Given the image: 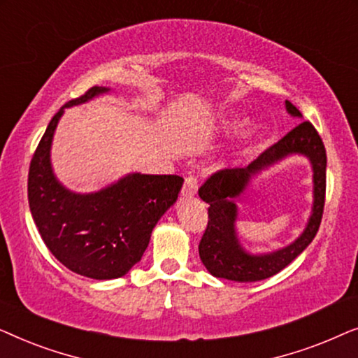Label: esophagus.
<instances>
[{"mask_svg": "<svg viewBox=\"0 0 358 358\" xmlns=\"http://www.w3.org/2000/svg\"><path fill=\"white\" fill-rule=\"evenodd\" d=\"M197 189H199V180L192 178H185V182H184V187H182V197L185 199H192L195 194H197Z\"/></svg>", "mask_w": 358, "mask_h": 358, "instance_id": "1", "label": "esophagus"}]
</instances>
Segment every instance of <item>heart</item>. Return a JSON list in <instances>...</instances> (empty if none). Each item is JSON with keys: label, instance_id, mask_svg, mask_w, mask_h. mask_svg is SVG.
Segmentation results:
<instances>
[{"label": "heart", "instance_id": "heart-1", "mask_svg": "<svg viewBox=\"0 0 358 358\" xmlns=\"http://www.w3.org/2000/svg\"><path fill=\"white\" fill-rule=\"evenodd\" d=\"M244 124H246V120H243V119H228L227 122H224L223 129L227 134L231 135V134H236V131L241 130Z\"/></svg>", "mask_w": 358, "mask_h": 358}]
</instances>
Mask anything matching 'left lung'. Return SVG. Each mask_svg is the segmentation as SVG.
Wrapping results in <instances>:
<instances>
[{"mask_svg":"<svg viewBox=\"0 0 358 358\" xmlns=\"http://www.w3.org/2000/svg\"><path fill=\"white\" fill-rule=\"evenodd\" d=\"M285 109L295 119L301 112L285 101ZM290 155H305L313 171V205L307 227L295 242L277 252L252 255L238 241L236 222L238 210L236 199L250 180ZM326 150L321 136L310 122H301L271 148L264 151L248 168L223 169L207 179L199 195L208 203V224L199 244L200 261L217 278L233 282H259L275 275L295 261L315 239L322 218L326 195Z\"/></svg>","mask_w":358,"mask_h":358,"instance_id":"1","label":"left lung"}]
</instances>
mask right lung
<instances>
[{
    "instance_id": "add662e5",
    "label": "right lung",
    "mask_w": 358,
    "mask_h": 358,
    "mask_svg": "<svg viewBox=\"0 0 358 358\" xmlns=\"http://www.w3.org/2000/svg\"><path fill=\"white\" fill-rule=\"evenodd\" d=\"M110 92L94 86L53 115L29 168L27 197L45 246L70 271L94 280L124 277L140 262L151 231L182 187L179 176L130 173L96 192L65 187L52 168V141L66 107Z\"/></svg>"
}]
</instances>
